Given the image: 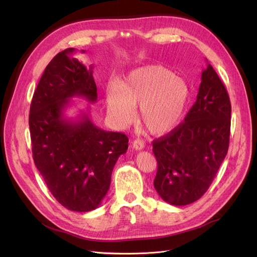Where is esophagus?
<instances>
[{
    "label": "esophagus",
    "mask_w": 257,
    "mask_h": 257,
    "mask_svg": "<svg viewBox=\"0 0 257 257\" xmlns=\"http://www.w3.org/2000/svg\"><path fill=\"white\" fill-rule=\"evenodd\" d=\"M133 148L135 150H143L145 148V143L141 139H135L133 142Z\"/></svg>",
    "instance_id": "1"
}]
</instances>
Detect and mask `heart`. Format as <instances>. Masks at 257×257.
I'll use <instances>...</instances> for the list:
<instances>
[{
	"label": "heart",
	"instance_id": "heart-1",
	"mask_svg": "<svg viewBox=\"0 0 257 257\" xmlns=\"http://www.w3.org/2000/svg\"><path fill=\"white\" fill-rule=\"evenodd\" d=\"M188 82L161 65H146L127 73L106 89L107 112L118 125L133 121L139 105V120L154 135L165 134L181 121L188 107Z\"/></svg>",
	"mask_w": 257,
	"mask_h": 257
}]
</instances>
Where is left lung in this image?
<instances>
[{"label":"left lung","instance_id":"8db88e82","mask_svg":"<svg viewBox=\"0 0 257 257\" xmlns=\"http://www.w3.org/2000/svg\"><path fill=\"white\" fill-rule=\"evenodd\" d=\"M230 113L228 93L207 63L196 102L184 122L153 142L158 162L153 184L163 200L185 206L207 192L227 154Z\"/></svg>","mask_w":257,"mask_h":257}]
</instances>
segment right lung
Wrapping results in <instances>:
<instances>
[{"label":"right lung","mask_w":257,"mask_h":257,"mask_svg":"<svg viewBox=\"0 0 257 257\" xmlns=\"http://www.w3.org/2000/svg\"><path fill=\"white\" fill-rule=\"evenodd\" d=\"M76 53L74 48L61 51L45 68L31 103L29 125L35 166L53 197L68 210L88 212L106 196L128 138L96 126L89 107L76 118L65 115L71 98L82 97L90 104L97 99L93 65L88 69Z\"/></svg>","instance_id":"obj_1"}]
</instances>
